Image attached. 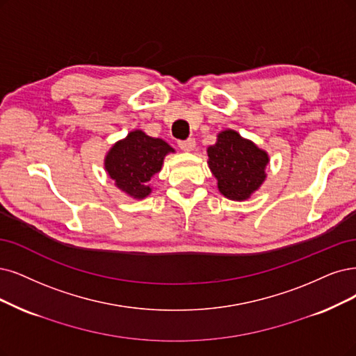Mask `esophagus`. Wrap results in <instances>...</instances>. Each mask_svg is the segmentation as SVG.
Wrapping results in <instances>:
<instances>
[{
  "instance_id": "obj_1",
  "label": "esophagus",
  "mask_w": 356,
  "mask_h": 356,
  "mask_svg": "<svg viewBox=\"0 0 356 356\" xmlns=\"http://www.w3.org/2000/svg\"><path fill=\"white\" fill-rule=\"evenodd\" d=\"M195 139H192V138H189V139H186V140H180L179 142V148L181 149V151H185V152H191V151H193L195 149Z\"/></svg>"
}]
</instances>
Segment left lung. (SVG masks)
<instances>
[{
	"label": "left lung",
	"mask_w": 356,
	"mask_h": 356,
	"mask_svg": "<svg viewBox=\"0 0 356 356\" xmlns=\"http://www.w3.org/2000/svg\"><path fill=\"white\" fill-rule=\"evenodd\" d=\"M208 167L217 179V188L232 201H246L267 179V151L242 138L233 129L221 130L217 142L207 148Z\"/></svg>",
	"instance_id": "8db88e82"
}]
</instances>
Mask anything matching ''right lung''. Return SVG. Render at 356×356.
<instances>
[{"mask_svg":"<svg viewBox=\"0 0 356 356\" xmlns=\"http://www.w3.org/2000/svg\"><path fill=\"white\" fill-rule=\"evenodd\" d=\"M175 149L143 130H131L108 149L104 168L114 185L134 200H143L152 192L149 180L161 170L164 158Z\"/></svg>","mask_w":356,"mask_h":356,"instance_id":"obj_1","label":"right lung"}]
</instances>
